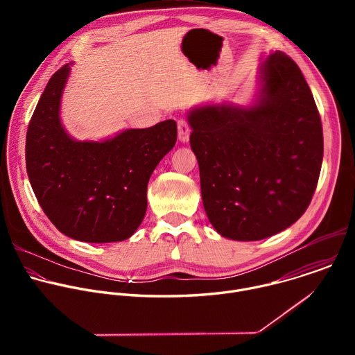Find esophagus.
<instances>
[{
  "label": "esophagus",
  "mask_w": 355,
  "mask_h": 355,
  "mask_svg": "<svg viewBox=\"0 0 355 355\" xmlns=\"http://www.w3.org/2000/svg\"><path fill=\"white\" fill-rule=\"evenodd\" d=\"M177 126H178V139H180L181 141H184V143L188 141L189 133H191V128H189L187 119H182V118L178 119Z\"/></svg>",
  "instance_id": "1"
}]
</instances>
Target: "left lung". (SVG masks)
<instances>
[{
	"label": "left lung",
	"mask_w": 355,
	"mask_h": 355,
	"mask_svg": "<svg viewBox=\"0 0 355 355\" xmlns=\"http://www.w3.org/2000/svg\"><path fill=\"white\" fill-rule=\"evenodd\" d=\"M254 105H204L188 112L204 208L227 239L277 234L308 209L322 160L323 130L312 91L284 52L261 64Z\"/></svg>",
	"instance_id": "obj_1"
}]
</instances>
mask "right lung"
I'll return each instance as SVG.
<instances>
[{
	"label": "right lung",
	"mask_w": 355,
	"mask_h": 355,
	"mask_svg": "<svg viewBox=\"0 0 355 355\" xmlns=\"http://www.w3.org/2000/svg\"><path fill=\"white\" fill-rule=\"evenodd\" d=\"M70 64L49 80L26 132V171L39 205L63 234L87 243L129 239L147 209L151 173L177 141V123L77 141L60 122Z\"/></svg>",
	"instance_id": "1"
}]
</instances>
